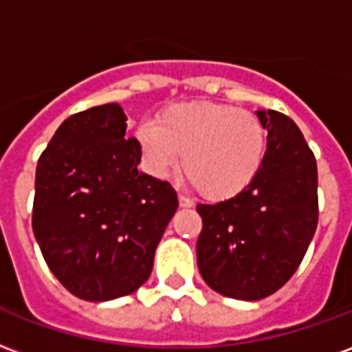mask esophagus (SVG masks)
Returning <instances> with one entry per match:
<instances>
[{
	"label": "esophagus",
	"instance_id": "esophagus-1",
	"mask_svg": "<svg viewBox=\"0 0 352 352\" xmlns=\"http://www.w3.org/2000/svg\"><path fill=\"white\" fill-rule=\"evenodd\" d=\"M179 205H181L183 209H190V207H194V201H192L190 197H186L184 194H181V192H179Z\"/></svg>",
	"mask_w": 352,
	"mask_h": 352
}]
</instances>
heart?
I'll return each instance as SVG.
<instances>
[{
    "label": "heart",
    "mask_w": 352,
    "mask_h": 352,
    "mask_svg": "<svg viewBox=\"0 0 352 352\" xmlns=\"http://www.w3.org/2000/svg\"><path fill=\"white\" fill-rule=\"evenodd\" d=\"M136 140L149 169L166 177L179 166L212 201L242 194L261 171L267 132L252 111L199 100L169 106L155 123L138 126Z\"/></svg>",
    "instance_id": "obj_1"
}]
</instances>
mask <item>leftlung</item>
Segmentation results:
<instances>
[{
	"label": "left lung",
	"instance_id": "1",
	"mask_svg": "<svg viewBox=\"0 0 352 352\" xmlns=\"http://www.w3.org/2000/svg\"><path fill=\"white\" fill-rule=\"evenodd\" d=\"M267 153L254 183L236 197L197 205L203 229L197 267L210 289L236 300H261L287 283L314 239L317 162L293 119L257 110Z\"/></svg>",
	"mask_w": 352,
	"mask_h": 352
}]
</instances>
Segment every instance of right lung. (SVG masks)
Here are the masks:
<instances>
[{
    "label": "right lung",
    "mask_w": 352,
    "mask_h": 352,
    "mask_svg": "<svg viewBox=\"0 0 352 352\" xmlns=\"http://www.w3.org/2000/svg\"><path fill=\"white\" fill-rule=\"evenodd\" d=\"M119 104L65 119L38 158L33 233L46 265L78 298L106 302L147 282L179 207L171 184L142 173Z\"/></svg>",
    "instance_id": "obj_1"
}]
</instances>
